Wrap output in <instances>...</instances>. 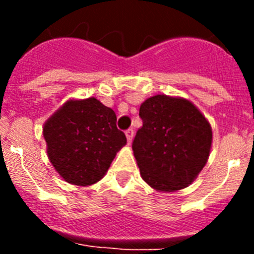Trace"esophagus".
<instances>
[{
	"instance_id": "34e87169",
	"label": "esophagus",
	"mask_w": 254,
	"mask_h": 254,
	"mask_svg": "<svg viewBox=\"0 0 254 254\" xmlns=\"http://www.w3.org/2000/svg\"><path fill=\"white\" fill-rule=\"evenodd\" d=\"M133 129L132 128H128L127 131H126V137H127V141H128V143L132 142V138H133Z\"/></svg>"
}]
</instances>
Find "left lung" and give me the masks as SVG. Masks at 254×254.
I'll return each instance as SVG.
<instances>
[{"instance_id": "obj_1", "label": "left lung", "mask_w": 254, "mask_h": 254, "mask_svg": "<svg viewBox=\"0 0 254 254\" xmlns=\"http://www.w3.org/2000/svg\"><path fill=\"white\" fill-rule=\"evenodd\" d=\"M142 127L132 142L141 177L158 190L190 185L210 155V123L190 102L155 95L141 104Z\"/></svg>"}]
</instances>
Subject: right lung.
Here are the masks:
<instances>
[{
    "mask_svg": "<svg viewBox=\"0 0 254 254\" xmlns=\"http://www.w3.org/2000/svg\"><path fill=\"white\" fill-rule=\"evenodd\" d=\"M116 122L113 109L95 98L69 100L47 121L43 136L48 158L64 181L89 186L104 177L127 142Z\"/></svg>",
    "mask_w": 254,
    "mask_h": 254,
    "instance_id": "right-lung-1",
    "label": "right lung"
}]
</instances>
